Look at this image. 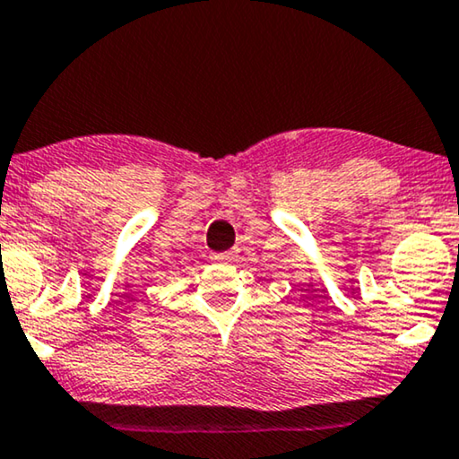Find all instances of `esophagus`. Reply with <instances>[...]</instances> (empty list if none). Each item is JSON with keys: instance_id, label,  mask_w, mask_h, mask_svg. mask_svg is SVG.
I'll return each mask as SVG.
<instances>
[{"instance_id": "1", "label": "esophagus", "mask_w": 459, "mask_h": 459, "mask_svg": "<svg viewBox=\"0 0 459 459\" xmlns=\"http://www.w3.org/2000/svg\"><path fill=\"white\" fill-rule=\"evenodd\" d=\"M216 260H226L229 258V254H216V256H213Z\"/></svg>"}]
</instances>
